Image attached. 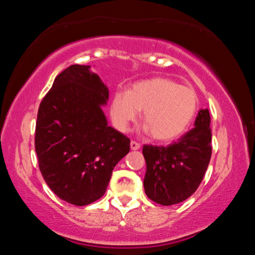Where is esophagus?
I'll return each instance as SVG.
<instances>
[{"mask_svg":"<svg viewBox=\"0 0 255 255\" xmlns=\"http://www.w3.org/2000/svg\"><path fill=\"white\" fill-rule=\"evenodd\" d=\"M130 148L133 149V150L139 149L140 148V144L137 143V141H135V140H131L130 141Z\"/></svg>","mask_w":255,"mask_h":255,"instance_id":"1","label":"esophagus"}]
</instances>
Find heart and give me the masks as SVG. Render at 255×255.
Listing matches in <instances>:
<instances>
[{"instance_id": "heart-1", "label": "heart", "mask_w": 255, "mask_h": 255, "mask_svg": "<svg viewBox=\"0 0 255 255\" xmlns=\"http://www.w3.org/2000/svg\"><path fill=\"white\" fill-rule=\"evenodd\" d=\"M139 110L150 137L167 141L187 130L198 110V96L189 86L167 77H155L133 84L128 93L117 92L111 105V117L119 130H127Z\"/></svg>"}]
</instances>
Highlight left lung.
Instances as JSON below:
<instances>
[{"mask_svg": "<svg viewBox=\"0 0 255 255\" xmlns=\"http://www.w3.org/2000/svg\"><path fill=\"white\" fill-rule=\"evenodd\" d=\"M208 109H201L195 127L167 146L144 145L145 193L163 206L182 202L196 191L211 157Z\"/></svg>", "mask_w": 255, "mask_h": 255, "instance_id": "1", "label": "left lung"}]
</instances>
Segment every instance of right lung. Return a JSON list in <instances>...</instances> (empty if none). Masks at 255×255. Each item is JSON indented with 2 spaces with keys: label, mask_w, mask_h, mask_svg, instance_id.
Returning a JSON list of instances; mask_svg holds the SVG:
<instances>
[{
  "label": "right lung",
  "mask_w": 255,
  "mask_h": 255,
  "mask_svg": "<svg viewBox=\"0 0 255 255\" xmlns=\"http://www.w3.org/2000/svg\"><path fill=\"white\" fill-rule=\"evenodd\" d=\"M90 66L71 65L55 77L38 109L34 148L42 178L72 205L105 195L130 139L108 126L101 106L109 91Z\"/></svg>",
  "instance_id": "obj_1"
}]
</instances>
